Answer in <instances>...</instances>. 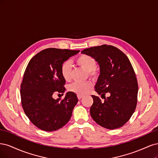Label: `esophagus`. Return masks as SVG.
<instances>
[{"mask_svg":"<svg viewBox=\"0 0 158 158\" xmlns=\"http://www.w3.org/2000/svg\"><path fill=\"white\" fill-rule=\"evenodd\" d=\"M77 97H78V99H82V98H83L82 95H77Z\"/></svg>","mask_w":158,"mask_h":158,"instance_id":"1","label":"esophagus"}]
</instances>
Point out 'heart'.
<instances>
[{"label":"heart","mask_w":158,"mask_h":158,"mask_svg":"<svg viewBox=\"0 0 158 158\" xmlns=\"http://www.w3.org/2000/svg\"><path fill=\"white\" fill-rule=\"evenodd\" d=\"M75 63L80 68L87 72L88 76L93 80H97L99 76V69L96 66V60L94 57L88 55H81L75 60ZM60 73L66 82H70L73 77V72L70 64L69 62H64L61 65ZM92 84L90 82L84 83H73L69 86L70 92L79 95H84L88 94L92 88Z\"/></svg>","instance_id":"b5f03b06"}]
</instances>
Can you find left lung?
<instances>
[{
	"label": "left lung",
	"mask_w": 158,
	"mask_h": 158,
	"mask_svg": "<svg viewBox=\"0 0 158 158\" xmlns=\"http://www.w3.org/2000/svg\"><path fill=\"white\" fill-rule=\"evenodd\" d=\"M82 52L94 57L100 67L95 90L104 100L92 95L91 117L106 128L123 127L135 112L138 101V82L130 60L123 51L112 45L92 47ZM106 93L109 97H105Z\"/></svg>",
	"instance_id": "obj_1"
}]
</instances>
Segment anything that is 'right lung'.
Masks as SVG:
<instances>
[{"label": "right lung", "instance_id": "1", "mask_svg": "<svg viewBox=\"0 0 158 158\" xmlns=\"http://www.w3.org/2000/svg\"><path fill=\"white\" fill-rule=\"evenodd\" d=\"M78 50L48 48L32 57L20 85L21 103L26 116L37 128L54 131L67 123L78 99L69 92L63 99H55L56 93L63 94L65 80L61 65Z\"/></svg>", "mask_w": 158, "mask_h": 158}]
</instances>
